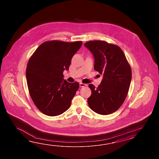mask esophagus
<instances>
[{"mask_svg":"<svg viewBox=\"0 0 159 159\" xmlns=\"http://www.w3.org/2000/svg\"><path fill=\"white\" fill-rule=\"evenodd\" d=\"M86 86V84H82V83H80V87H84V86Z\"/></svg>","mask_w":159,"mask_h":159,"instance_id":"34e87169","label":"esophagus"}]
</instances>
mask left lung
<instances>
[{"instance_id":"left-lung-1","label":"left lung","mask_w":159,"mask_h":159,"mask_svg":"<svg viewBox=\"0 0 159 159\" xmlns=\"http://www.w3.org/2000/svg\"><path fill=\"white\" fill-rule=\"evenodd\" d=\"M84 46L94 56L95 70L103 75L98 88L89 85L91 95L88 105L98 114H110L122 106L128 94L132 77L131 67L117 45L97 40L88 41Z\"/></svg>"}]
</instances>
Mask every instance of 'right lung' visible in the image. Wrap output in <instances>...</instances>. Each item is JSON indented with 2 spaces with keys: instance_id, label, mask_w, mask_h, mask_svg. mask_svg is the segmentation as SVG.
Listing matches in <instances>:
<instances>
[{
  "instance_id": "1",
  "label": "right lung",
  "mask_w": 159,
  "mask_h": 159,
  "mask_svg": "<svg viewBox=\"0 0 159 159\" xmlns=\"http://www.w3.org/2000/svg\"><path fill=\"white\" fill-rule=\"evenodd\" d=\"M82 41H46L41 44L27 64L26 78L30 97L37 108L45 115H61L70 107L78 90V82L64 79L74 54Z\"/></svg>"
}]
</instances>
